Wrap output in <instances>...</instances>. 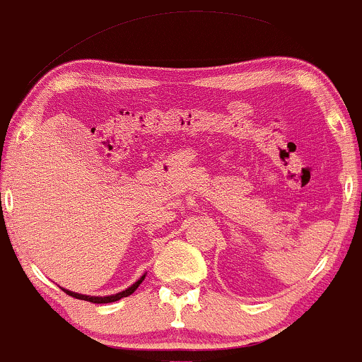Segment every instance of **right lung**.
I'll return each mask as SVG.
<instances>
[{
	"label": "right lung",
	"instance_id": "right-lung-1",
	"mask_svg": "<svg viewBox=\"0 0 362 362\" xmlns=\"http://www.w3.org/2000/svg\"><path fill=\"white\" fill-rule=\"evenodd\" d=\"M144 277H146V274L141 275V277L137 279V281L134 282L132 286H129V288L124 289V291H120V293H117V294H110V296H88V294L73 293V291H69V289H64V288H62V291H64L66 294H69V296L78 298V300L92 301V303H111V301H118V300H122V298H125V296H129V294H132L137 288H139V284L144 281Z\"/></svg>",
	"mask_w": 362,
	"mask_h": 362
}]
</instances>
